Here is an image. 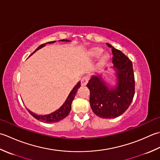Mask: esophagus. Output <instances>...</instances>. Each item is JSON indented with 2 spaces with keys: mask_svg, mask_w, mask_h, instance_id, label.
I'll use <instances>...</instances> for the list:
<instances>
[{
  "mask_svg": "<svg viewBox=\"0 0 160 160\" xmlns=\"http://www.w3.org/2000/svg\"><path fill=\"white\" fill-rule=\"evenodd\" d=\"M88 80H89V78L88 77H83L81 80V86H86L88 82Z\"/></svg>",
  "mask_w": 160,
  "mask_h": 160,
  "instance_id": "obj_1",
  "label": "esophagus"
}]
</instances>
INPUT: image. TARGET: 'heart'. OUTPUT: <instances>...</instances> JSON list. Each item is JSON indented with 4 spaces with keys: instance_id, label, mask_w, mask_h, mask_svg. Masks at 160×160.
Masks as SVG:
<instances>
[{
    "instance_id": "b5f03b06",
    "label": "heart",
    "mask_w": 160,
    "mask_h": 160,
    "mask_svg": "<svg viewBox=\"0 0 160 160\" xmlns=\"http://www.w3.org/2000/svg\"><path fill=\"white\" fill-rule=\"evenodd\" d=\"M103 52V49L99 48V47H94L90 48L88 52V54L90 57H99V55ZM110 58V54L108 53H105L103 54L102 57H101L99 61V65L100 66H103L108 61H109Z\"/></svg>"
}]
</instances>
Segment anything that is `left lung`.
I'll list each match as a JSON object with an SVG mask.
<instances>
[{
    "instance_id": "1",
    "label": "left lung",
    "mask_w": 160,
    "mask_h": 160,
    "mask_svg": "<svg viewBox=\"0 0 160 160\" xmlns=\"http://www.w3.org/2000/svg\"><path fill=\"white\" fill-rule=\"evenodd\" d=\"M115 86L106 82L102 73L91 77L87 87L90 90V103L96 115L113 119L122 115L128 108L135 94V77L131 61L122 51L111 45Z\"/></svg>"
}]
</instances>
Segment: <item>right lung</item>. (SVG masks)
<instances>
[{
	"label": "right lung",
	"instance_id": "obj_1",
	"mask_svg": "<svg viewBox=\"0 0 160 160\" xmlns=\"http://www.w3.org/2000/svg\"><path fill=\"white\" fill-rule=\"evenodd\" d=\"M59 41H62V42H70V40H66V39H63V40H59ZM56 42V41H51V42H48V43H45L44 44L41 45L40 46H38L36 50L32 53L31 55L33 54L35 52H37V50H38L39 49H41L42 48H43L45 46V45L48 43H54ZM30 55V56H31ZM81 86V81H79L77 83V85L75 86L73 88V89L71 90V92H70L69 95L68 96L67 99L66 100V102L63 103V105H62L59 108L57 109V110H55L54 112L48 114V115H37V114L34 113L33 112H32L31 110H30L29 109H28V112L31 114V115L33 116L35 119H37V120H39L42 122L44 123H55V122H58L61 121V120L63 119L64 118L69 115V113L71 110V105H72V102L75 97V94L77 92V90Z\"/></svg>",
	"mask_w": 160,
	"mask_h": 160
}]
</instances>
